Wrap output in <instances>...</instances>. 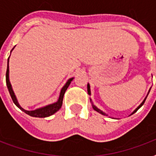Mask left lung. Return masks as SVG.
I'll list each match as a JSON object with an SVG mask.
<instances>
[{
  "label": "left lung",
  "mask_w": 156,
  "mask_h": 156,
  "mask_svg": "<svg viewBox=\"0 0 156 156\" xmlns=\"http://www.w3.org/2000/svg\"><path fill=\"white\" fill-rule=\"evenodd\" d=\"M150 90H151V88H150V90H149V91H148L147 95V96H146V97H145V99H144V100H143V102L141 103V104H140V105H139V106H138V108H136L135 110H134V111H133V112H132V113L130 114V115H133V113H135L136 112L138 111V109L140 108L141 107L143 106V104H144V103H145V100H146V99H147V95H148V94H149V92H150ZM87 92H88V95H90V84H89V83H87ZM90 102H91V104H92V108H93V109H94V110H95V111L98 112H99V113L102 114V115H104V116H108V114H106V113H105V112H103L102 110H100V108H98L97 107L95 106V104H93V102H92V100H91V99H90ZM130 115H129V116H130ZM109 117H110V116H109ZM111 118H112V117H111ZM113 119H116V118H113Z\"/></svg>",
  "instance_id": "8db88e82"
}]
</instances>
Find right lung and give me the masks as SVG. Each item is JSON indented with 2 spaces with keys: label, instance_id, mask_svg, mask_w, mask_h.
Instances as JSON below:
<instances>
[{
  "label": "right lung",
  "instance_id": "1",
  "mask_svg": "<svg viewBox=\"0 0 156 156\" xmlns=\"http://www.w3.org/2000/svg\"><path fill=\"white\" fill-rule=\"evenodd\" d=\"M13 48L11 50V52L13 51ZM9 56L8 58V62H7V70H6V85H7V88H8L9 92V95H10L12 100H13V102L14 103L16 106L18 107V108H20L23 112H24L25 113H27V115L30 116H34V117H47V116H52L53 115L55 112L58 111L59 109L61 108V106H62V102H63V97L64 95H65V92L66 90H67V88L69 87V86L71 83V82L73 81V78H71L69 79H68V81L66 82V83L63 86V87L61 88V92H60V95H59V98L57 101L53 104H48V105H46L44 107H42V108H39L35 109V110H32V111H28V110H26V109L23 108L22 107L20 106V104L18 103V100H17V97H16L15 94L13 92V88H12V85H11L10 82H9Z\"/></svg>",
  "mask_w": 156,
  "mask_h": 156
}]
</instances>
